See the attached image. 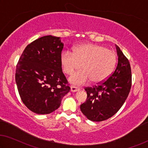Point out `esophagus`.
<instances>
[{"label": "esophagus", "mask_w": 148, "mask_h": 148, "mask_svg": "<svg viewBox=\"0 0 148 148\" xmlns=\"http://www.w3.org/2000/svg\"><path fill=\"white\" fill-rule=\"evenodd\" d=\"M79 90H80V89H79V88L75 86H70V91L72 92H76Z\"/></svg>", "instance_id": "obj_1"}]
</instances>
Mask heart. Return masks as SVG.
<instances>
[{
	"mask_svg": "<svg viewBox=\"0 0 148 148\" xmlns=\"http://www.w3.org/2000/svg\"><path fill=\"white\" fill-rule=\"evenodd\" d=\"M60 62L65 74H72L69 81L76 85L85 84L90 81L100 83L112 73L116 64V56L113 51L96 45H84L75 48L72 53H62Z\"/></svg>",
	"mask_w": 148,
	"mask_h": 148,
	"instance_id": "1",
	"label": "heart"
}]
</instances>
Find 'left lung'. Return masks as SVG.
Returning <instances> with one entry per match:
<instances>
[{
  "label": "left lung",
  "instance_id": "1",
  "mask_svg": "<svg viewBox=\"0 0 148 148\" xmlns=\"http://www.w3.org/2000/svg\"><path fill=\"white\" fill-rule=\"evenodd\" d=\"M118 62L116 69L104 81L86 87L87 99L80 110L88 120L102 122L113 116L126 100L132 86L130 64L116 45Z\"/></svg>",
  "mask_w": 148,
  "mask_h": 148
}]
</instances>
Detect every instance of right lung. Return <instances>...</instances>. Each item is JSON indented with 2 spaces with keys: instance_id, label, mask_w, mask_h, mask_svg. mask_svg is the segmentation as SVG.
I'll return each mask as SVG.
<instances>
[{
  "instance_id": "obj_1",
  "label": "right lung",
  "mask_w": 148,
  "mask_h": 148,
  "mask_svg": "<svg viewBox=\"0 0 148 148\" xmlns=\"http://www.w3.org/2000/svg\"><path fill=\"white\" fill-rule=\"evenodd\" d=\"M60 37H40L28 45L16 64L15 80L22 101L37 114L60 107L70 88L62 70Z\"/></svg>"
}]
</instances>
